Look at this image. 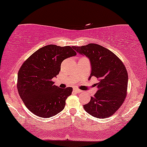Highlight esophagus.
<instances>
[{
    "label": "esophagus",
    "instance_id": "1",
    "mask_svg": "<svg viewBox=\"0 0 147 147\" xmlns=\"http://www.w3.org/2000/svg\"><path fill=\"white\" fill-rule=\"evenodd\" d=\"M74 91L75 92H76V93H80L82 91L80 90H79L78 88H74Z\"/></svg>",
    "mask_w": 147,
    "mask_h": 147
}]
</instances>
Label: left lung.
Returning a JSON list of instances; mask_svg holds the SVG:
<instances>
[{
    "mask_svg": "<svg viewBox=\"0 0 147 147\" xmlns=\"http://www.w3.org/2000/svg\"><path fill=\"white\" fill-rule=\"evenodd\" d=\"M77 53L88 57L92 76L97 78L98 91L87 104L85 111L92 116L103 119L113 115L120 108L126 96L128 72L121 60L106 48L96 44L73 47Z\"/></svg>",
    "mask_w": 147,
    "mask_h": 147,
    "instance_id": "left-lung-1",
    "label": "left lung"
}]
</instances>
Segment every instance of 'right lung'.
I'll list each match as a JSON object with an SVG mask.
<instances>
[{"label": "right lung", "instance_id": "1", "mask_svg": "<svg viewBox=\"0 0 147 147\" xmlns=\"http://www.w3.org/2000/svg\"><path fill=\"white\" fill-rule=\"evenodd\" d=\"M69 46H45L36 51L24 62L18 73L19 94L30 111L49 118L65 108L72 87L62 89L54 85L52 78L58 75L62 61L75 56Z\"/></svg>", "mask_w": 147, "mask_h": 147}]
</instances>
